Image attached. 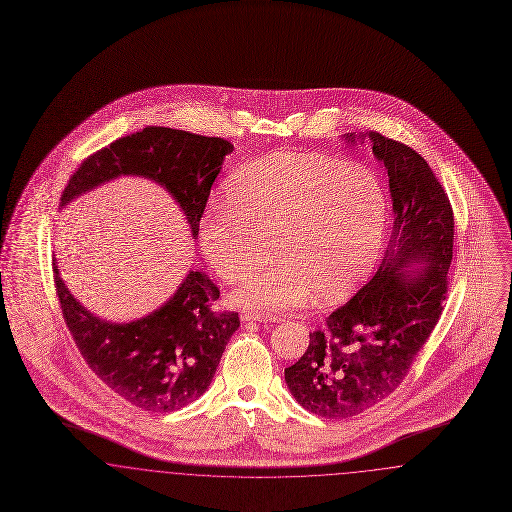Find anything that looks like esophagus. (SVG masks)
<instances>
[{"instance_id":"obj_1","label":"esophagus","mask_w":512,"mask_h":512,"mask_svg":"<svg viewBox=\"0 0 512 512\" xmlns=\"http://www.w3.org/2000/svg\"><path fill=\"white\" fill-rule=\"evenodd\" d=\"M242 320L244 322H261V324H272V322H278L276 317H267V315H261V313H249L244 311L242 313Z\"/></svg>"}]
</instances>
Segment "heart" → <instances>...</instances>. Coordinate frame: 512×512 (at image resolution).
<instances>
[{
    "instance_id": "1",
    "label": "heart",
    "mask_w": 512,
    "mask_h": 512,
    "mask_svg": "<svg viewBox=\"0 0 512 512\" xmlns=\"http://www.w3.org/2000/svg\"><path fill=\"white\" fill-rule=\"evenodd\" d=\"M222 205L205 213L199 245L228 284L251 274L270 242L274 261L232 303L255 313L303 307L313 292L338 299L376 265L388 232V195L361 163L320 153H274L232 172Z\"/></svg>"
}]
</instances>
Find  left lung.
<instances>
[{
  "label": "left lung",
  "instance_id": "obj_1",
  "mask_svg": "<svg viewBox=\"0 0 512 512\" xmlns=\"http://www.w3.org/2000/svg\"><path fill=\"white\" fill-rule=\"evenodd\" d=\"M366 136L390 178V244L372 280L309 334L307 351L284 370L295 401L334 420L365 413L405 380L441 317L453 259V209L424 157L380 132L345 140Z\"/></svg>",
  "mask_w": 512,
  "mask_h": 512
}]
</instances>
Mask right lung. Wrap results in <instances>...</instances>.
I'll return each instance as SVG.
<instances>
[{"instance_id": "1", "label": "right lung", "mask_w": 512, "mask_h": 512, "mask_svg": "<svg viewBox=\"0 0 512 512\" xmlns=\"http://www.w3.org/2000/svg\"><path fill=\"white\" fill-rule=\"evenodd\" d=\"M232 151L222 138L147 126L82 161L63 190L61 209L119 176H142L171 194L195 240L211 186ZM53 276L63 318L86 365L107 388L149 413L178 411L201 397L240 328L238 313L211 309L219 288L201 270H190L159 309L130 322L90 313L65 286L55 259Z\"/></svg>"}]
</instances>
